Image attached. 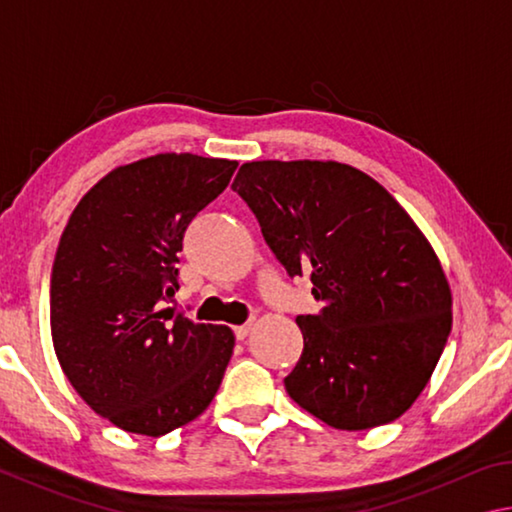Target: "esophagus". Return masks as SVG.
I'll return each mask as SVG.
<instances>
[{
  "label": "esophagus",
  "mask_w": 512,
  "mask_h": 512,
  "mask_svg": "<svg viewBox=\"0 0 512 512\" xmlns=\"http://www.w3.org/2000/svg\"><path fill=\"white\" fill-rule=\"evenodd\" d=\"M250 329H253V325H239V327H235V336H237V341H244L246 336L250 334Z\"/></svg>",
  "instance_id": "34e87169"
}]
</instances>
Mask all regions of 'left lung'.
<instances>
[{
    "mask_svg": "<svg viewBox=\"0 0 512 512\" xmlns=\"http://www.w3.org/2000/svg\"><path fill=\"white\" fill-rule=\"evenodd\" d=\"M232 189L291 277L309 273L316 316H298L291 400L334 429L400 418L452 332V291L427 237L366 173L341 162L241 164Z\"/></svg>",
    "mask_w": 512,
    "mask_h": 512,
    "instance_id": "obj_1",
    "label": "left lung"
}]
</instances>
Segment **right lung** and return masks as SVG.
I'll return each instance as SVG.
<instances>
[{"label": "right lung", "mask_w": 512, "mask_h": 512, "mask_svg": "<svg viewBox=\"0 0 512 512\" xmlns=\"http://www.w3.org/2000/svg\"><path fill=\"white\" fill-rule=\"evenodd\" d=\"M235 160L158 153L112 169L81 198L51 268V339L69 384L115 427L164 436L196 420L235 348L225 325L164 307L194 216Z\"/></svg>", "instance_id": "right-lung-1"}]
</instances>
